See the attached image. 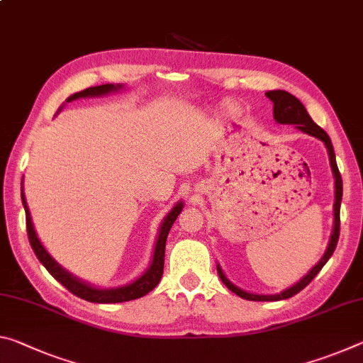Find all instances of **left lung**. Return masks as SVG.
<instances>
[{
    "instance_id": "1",
    "label": "left lung",
    "mask_w": 363,
    "mask_h": 363,
    "mask_svg": "<svg viewBox=\"0 0 363 363\" xmlns=\"http://www.w3.org/2000/svg\"><path fill=\"white\" fill-rule=\"evenodd\" d=\"M264 95H267L268 99L273 101V116L279 124H296L297 129H301L302 132H306V134H308V135L316 137V139H320L321 142L325 143L326 148H328V155H330V163H331L333 174H335V187H336L335 228H333L330 245H328L323 258H321V260L316 263L312 269H310L308 274L303 276V278L298 281L296 286H292V287H289V289H286V291L281 292V294H276V296L250 294V292H245L242 289H239V287H235L231 283V281H228L226 276L223 274L221 268L220 267L216 268L218 274H220V278L224 283V286H226L229 291H233L234 294H238L239 297H242V298H247V301L272 302V301H281V298H289L292 296H296L297 292H301L303 287L312 283V279L315 278L316 274H318L320 269L325 267V263L330 260L333 252H335L336 245H337V239H339V226H341V220H339V208H341V200H342V179H341V172H339V169H337L335 150H333V143H331L330 135H328L318 124L313 123L312 118L308 116L306 106H303L294 95H291L289 91H284V90H272V91H267Z\"/></svg>"
}]
</instances>
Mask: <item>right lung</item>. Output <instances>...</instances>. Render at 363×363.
<instances>
[{
  "label": "right lung",
  "instance_id": "add662e5",
  "mask_svg": "<svg viewBox=\"0 0 363 363\" xmlns=\"http://www.w3.org/2000/svg\"><path fill=\"white\" fill-rule=\"evenodd\" d=\"M118 89H121V85H113V84L96 85V87H90V89L79 91V94H74L72 96H69L67 101L80 99V96L105 95V94H109V91L118 90ZM22 203H24V208H26V226H27L28 240H30L32 249H33V252H35V255L40 260V263H42L43 267L48 269V273L53 276L56 281H60V283L65 286L69 292H72L74 296L84 298V301L95 302V303H114V302L134 301V298L143 297L145 294H148L152 289H155V287H157V284L161 279V276H163L166 238H168V233L172 226V223L176 221L177 215H179L182 210V203H177L174 208L169 211V215L164 218V221H163V224H161V229H160L157 247H155L153 262L150 264V268L145 272V274H142L140 278L134 281L132 284L116 287V289H96V287L85 284V283H82V281L76 279L74 276L65 272V269H62L60 264H57L53 258L47 254V250H45L42 244H40V240L35 234V229H33V226H32L30 213H28V208H27L24 192H22Z\"/></svg>",
  "mask_w": 363,
  "mask_h": 363
}]
</instances>
